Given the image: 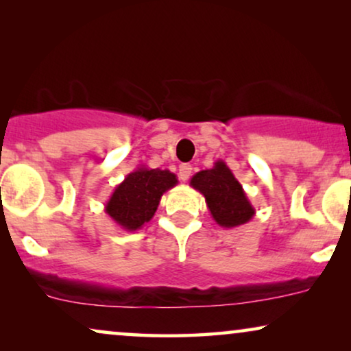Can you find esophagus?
Returning <instances> with one entry per match:
<instances>
[{"label":"esophagus","mask_w":351,"mask_h":351,"mask_svg":"<svg viewBox=\"0 0 351 351\" xmlns=\"http://www.w3.org/2000/svg\"><path fill=\"white\" fill-rule=\"evenodd\" d=\"M191 169H193V167H191L190 165H180L179 166V179L182 182L189 180L190 176H191Z\"/></svg>","instance_id":"obj_1"}]
</instances>
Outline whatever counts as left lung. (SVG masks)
Here are the masks:
<instances>
[{"label": "left lung", "mask_w": 351, "mask_h": 351, "mask_svg": "<svg viewBox=\"0 0 351 351\" xmlns=\"http://www.w3.org/2000/svg\"><path fill=\"white\" fill-rule=\"evenodd\" d=\"M190 185L204 196L210 215L220 227H238L256 215L243 185L222 160L215 161L210 169L196 172Z\"/></svg>", "instance_id": "left-lung-1"}]
</instances>
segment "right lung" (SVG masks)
<instances>
[{
	"label": "right lung",
	"mask_w": 351,
	"mask_h": 351,
	"mask_svg": "<svg viewBox=\"0 0 351 351\" xmlns=\"http://www.w3.org/2000/svg\"><path fill=\"white\" fill-rule=\"evenodd\" d=\"M177 176L167 169L141 166L114 186L105 204L108 217L126 232L141 230L150 222L160 206L162 193L177 185Z\"/></svg>",
	"instance_id": "obj_1"
}]
</instances>
